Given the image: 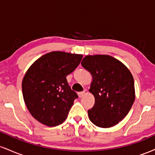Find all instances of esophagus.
<instances>
[{
  "label": "esophagus",
  "mask_w": 155,
  "mask_h": 155,
  "mask_svg": "<svg viewBox=\"0 0 155 155\" xmlns=\"http://www.w3.org/2000/svg\"><path fill=\"white\" fill-rule=\"evenodd\" d=\"M85 95V92L84 91H82V92H79V93H78V95H79V97L81 98V97H82L84 96Z\"/></svg>",
  "instance_id": "1"
}]
</instances>
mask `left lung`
Instances as JSON below:
<instances>
[{"label": "left lung", "mask_w": 155, "mask_h": 155, "mask_svg": "<svg viewBox=\"0 0 155 155\" xmlns=\"http://www.w3.org/2000/svg\"><path fill=\"white\" fill-rule=\"evenodd\" d=\"M81 64L92 76L90 92L95 97V104L88 110L90 121L104 128L116 125L128 114L135 101L130 71L109 55H87Z\"/></svg>", "instance_id": "1"}]
</instances>
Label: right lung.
<instances>
[{
	"label": "right lung",
	"mask_w": 155,
	"mask_h": 155,
	"mask_svg": "<svg viewBox=\"0 0 155 155\" xmlns=\"http://www.w3.org/2000/svg\"><path fill=\"white\" fill-rule=\"evenodd\" d=\"M82 55L51 51L43 55L26 72L22 83L28 111L41 123L54 127L67 118L77 94L66 76L79 65Z\"/></svg>",
	"instance_id": "1"
}]
</instances>
